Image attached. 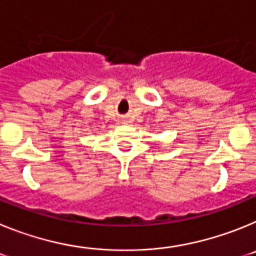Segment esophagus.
<instances>
[{
    "label": "esophagus",
    "instance_id": "34e87169",
    "mask_svg": "<svg viewBox=\"0 0 256 256\" xmlns=\"http://www.w3.org/2000/svg\"><path fill=\"white\" fill-rule=\"evenodd\" d=\"M123 123H126V120H124V122H123Z\"/></svg>",
    "mask_w": 256,
    "mask_h": 256
}]
</instances>
